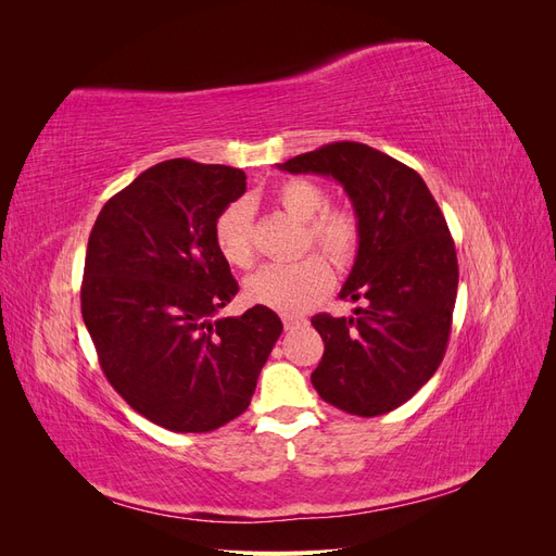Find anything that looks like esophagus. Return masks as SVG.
I'll use <instances>...</instances> for the list:
<instances>
[{"label": "esophagus", "instance_id": "obj_1", "mask_svg": "<svg viewBox=\"0 0 556 556\" xmlns=\"http://www.w3.org/2000/svg\"><path fill=\"white\" fill-rule=\"evenodd\" d=\"M282 325L285 329H296L306 325V317H296V315H282Z\"/></svg>", "mask_w": 556, "mask_h": 556}]
</instances>
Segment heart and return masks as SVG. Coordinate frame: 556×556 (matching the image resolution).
Here are the masks:
<instances>
[{
	"label": "heart",
	"instance_id": "1",
	"mask_svg": "<svg viewBox=\"0 0 556 556\" xmlns=\"http://www.w3.org/2000/svg\"><path fill=\"white\" fill-rule=\"evenodd\" d=\"M274 201L299 223H306L304 248H317L339 268H348L359 250V217L348 206H327L329 194L311 178L280 182ZM213 239L223 260L237 268L255 264V220L248 201H231L217 215ZM333 285L331 266L319 255L292 264H268L245 280V296L257 306L301 313L317 304Z\"/></svg>",
	"mask_w": 556,
	"mask_h": 556
}]
</instances>
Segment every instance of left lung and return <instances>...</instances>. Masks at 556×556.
Returning <instances> with one entry per match:
<instances>
[{"instance_id":"obj_1","label":"left lung","mask_w":556,"mask_h":556,"mask_svg":"<svg viewBox=\"0 0 556 556\" xmlns=\"http://www.w3.org/2000/svg\"><path fill=\"white\" fill-rule=\"evenodd\" d=\"M278 169L339 180L362 229L341 299L366 306L311 319L325 341L311 382L350 415L390 413L429 382L447 350L459 266L445 217L422 176L366 143H327Z\"/></svg>"}]
</instances>
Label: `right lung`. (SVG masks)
Listing matches in <instances>:
<instances>
[{
  "label": "right lung",
  "mask_w": 556,
  "mask_h": 556,
  "mask_svg": "<svg viewBox=\"0 0 556 556\" xmlns=\"http://www.w3.org/2000/svg\"><path fill=\"white\" fill-rule=\"evenodd\" d=\"M245 192L225 164L166 160L113 194L90 231L80 313L99 366L129 406L169 431L204 433L245 413L280 317H215L239 282L213 225Z\"/></svg>",
  "instance_id": "right-lung-1"
}]
</instances>
